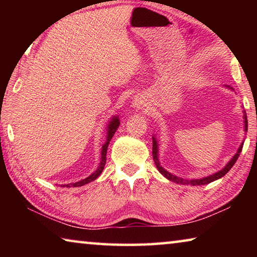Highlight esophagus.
Returning <instances> with one entry per match:
<instances>
[{
  "label": "esophagus",
  "instance_id": "obj_1",
  "mask_svg": "<svg viewBox=\"0 0 257 257\" xmlns=\"http://www.w3.org/2000/svg\"><path fill=\"white\" fill-rule=\"evenodd\" d=\"M134 106H136L137 108H144L146 106V104L144 101H136L134 103Z\"/></svg>",
  "mask_w": 257,
  "mask_h": 257
}]
</instances>
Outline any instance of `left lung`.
<instances>
[{
	"mask_svg": "<svg viewBox=\"0 0 257 257\" xmlns=\"http://www.w3.org/2000/svg\"><path fill=\"white\" fill-rule=\"evenodd\" d=\"M227 88L229 89H232L231 87L230 86H225ZM243 115V130H245V133H247V128H248V122H247V115H246V111L243 110L242 111ZM152 139H153V152H152V154H153V160L155 162V165L156 168H158V170L160 171L161 175H163L165 178H167L168 180H171L173 182H177V184H180V185H191V186H201V185H207L210 184V182L212 181H215L217 179H220V178H222L224 175H227V172L230 170L233 167V164L236 163V161L238 160L239 155H240V152L242 150V146H243V142L240 144V146H239V149L237 150V153L234 154L231 160L229 161V162L225 164V167L223 169H221L220 171L217 172H214L213 175H210L207 177H204V178H199V179H184V178H180V177H177L175 175H172V173H170L169 171L165 170V169L161 165L160 163V160H159V141L156 139L155 135H153V137H152Z\"/></svg>",
	"mask_w": 257,
	"mask_h": 257,
	"instance_id": "left-lung-1",
	"label": "left lung"
}]
</instances>
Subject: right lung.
<instances>
[{"label": "right lung", "instance_id": "1", "mask_svg": "<svg viewBox=\"0 0 257 257\" xmlns=\"http://www.w3.org/2000/svg\"><path fill=\"white\" fill-rule=\"evenodd\" d=\"M120 125V120L118 118V115H113L110 122H108L107 127H106V142L104 143L103 146H102V152H101V162H99L98 167L96 169V171H94L92 175L88 176L87 178H85V179H82L80 181H77V182H72V184H68V185H61L63 187H80V186H84L86 184H88V182L90 181H94L95 179H97V178L99 177V175H101L104 167H105V163H106V151H107V147H108V144H110V141L113 137V135L115 134L116 129L119 128Z\"/></svg>", "mask_w": 257, "mask_h": 257}]
</instances>
